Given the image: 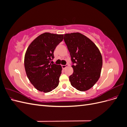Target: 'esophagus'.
I'll use <instances>...</instances> for the list:
<instances>
[{
	"mask_svg": "<svg viewBox=\"0 0 127 127\" xmlns=\"http://www.w3.org/2000/svg\"><path fill=\"white\" fill-rule=\"evenodd\" d=\"M62 68H63V69H64V68H66V67H67L68 66V64H66V65H62Z\"/></svg>",
	"mask_w": 127,
	"mask_h": 127,
	"instance_id": "1",
	"label": "esophagus"
}]
</instances>
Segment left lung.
<instances>
[{
	"instance_id": "left-lung-1",
	"label": "left lung",
	"mask_w": 127,
	"mask_h": 127,
	"mask_svg": "<svg viewBox=\"0 0 127 127\" xmlns=\"http://www.w3.org/2000/svg\"><path fill=\"white\" fill-rule=\"evenodd\" d=\"M64 41L73 63L74 72L69 76L71 85L79 91L90 90L100 77L102 67L100 51L89 38L78 32L65 34Z\"/></svg>"
}]
</instances>
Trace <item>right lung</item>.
I'll return each instance as SVG.
<instances>
[{
	"label": "right lung",
	"instance_id": "1",
	"mask_svg": "<svg viewBox=\"0 0 127 127\" xmlns=\"http://www.w3.org/2000/svg\"><path fill=\"white\" fill-rule=\"evenodd\" d=\"M63 39V34L44 33L27 49L24 58L26 74L37 90L48 93L58 86L62 67L50 63L54 58L55 49Z\"/></svg>",
	"mask_w": 127,
	"mask_h": 127
}]
</instances>
